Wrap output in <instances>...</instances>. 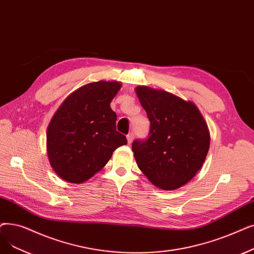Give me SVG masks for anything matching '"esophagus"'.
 Wrapping results in <instances>:
<instances>
[{"mask_svg": "<svg viewBox=\"0 0 254 254\" xmlns=\"http://www.w3.org/2000/svg\"><path fill=\"white\" fill-rule=\"evenodd\" d=\"M127 144H128V145L131 144V142H133V140H134V134H133V133L128 134V135L127 136Z\"/></svg>", "mask_w": 254, "mask_h": 254, "instance_id": "obj_1", "label": "esophagus"}]
</instances>
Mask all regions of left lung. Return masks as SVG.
<instances>
[{
    "label": "left lung",
    "mask_w": 254,
    "mask_h": 254,
    "mask_svg": "<svg viewBox=\"0 0 254 254\" xmlns=\"http://www.w3.org/2000/svg\"><path fill=\"white\" fill-rule=\"evenodd\" d=\"M150 121L149 137L131 144L139 169L157 188L170 191L190 182L209 149V130L196 105L148 86L135 88Z\"/></svg>",
    "instance_id": "8db88e82"
}]
</instances>
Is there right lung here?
Instances as JSON below:
<instances>
[{
	"instance_id": "1",
	"label": "right lung",
	"mask_w": 254,
	"mask_h": 254,
	"mask_svg": "<svg viewBox=\"0 0 254 254\" xmlns=\"http://www.w3.org/2000/svg\"><path fill=\"white\" fill-rule=\"evenodd\" d=\"M121 83L98 81L71 92L55 112L47 130V151L53 170L63 181L82 184L101 171L113 151L127 144L116 130L110 107Z\"/></svg>"
}]
</instances>
